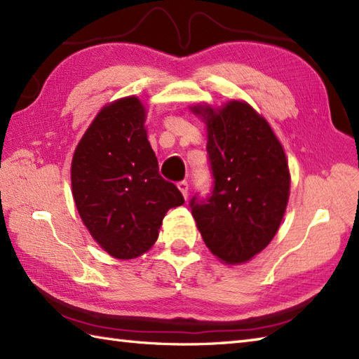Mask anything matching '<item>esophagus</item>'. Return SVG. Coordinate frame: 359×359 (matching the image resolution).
Wrapping results in <instances>:
<instances>
[{
    "label": "esophagus",
    "instance_id": "obj_1",
    "mask_svg": "<svg viewBox=\"0 0 359 359\" xmlns=\"http://www.w3.org/2000/svg\"><path fill=\"white\" fill-rule=\"evenodd\" d=\"M177 188L180 189V193L184 194V197L187 199V196H188V182H187V180L177 182Z\"/></svg>",
    "mask_w": 359,
    "mask_h": 359
}]
</instances>
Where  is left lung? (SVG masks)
I'll return each instance as SVG.
<instances>
[{
	"label": "left lung",
	"mask_w": 359,
	"mask_h": 359,
	"mask_svg": "<svg viewBox=\"0 0 359 359\" xmlns=\"http://www.w3.org/2000/svg\"><path fill=\"white\" fill-rule=\"evenodd\" d=\"M202 114L211 191L189 201L203 242L225 264H242L274 238L288 202L287 158L270 125L242 102Z\"/></svg>",
	"instance_id": "obj_1"
}]
</instances>
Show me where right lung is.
Instances as JSON below:
<instances>
[{
    "mask_svg": "<svg viewBox=\"0 0 359 359\" xmlns=\"http://www.w3.org/2000/svg\"><path fill=\"white\" fill-rule=\"evenodd\" d=\"M143 123L139 98H121L100 111L72 158V194L83 224L117 259L149 250L166 211L185 202L158 174Z\"/></svg>",
    "mask_w": 359,
    "mask_h": 359,
    "instance_id": "right-lung-1",
    "label": "right lung"
}]
</instances>
